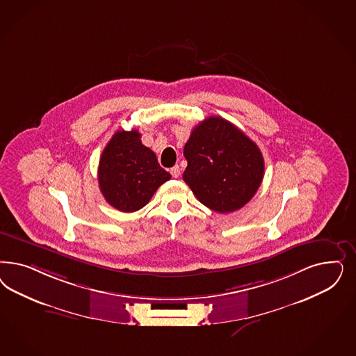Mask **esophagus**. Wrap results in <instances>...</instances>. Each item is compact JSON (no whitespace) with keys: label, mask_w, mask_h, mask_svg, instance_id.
<instances>
[{"label":"esophagus","mask_w":356,"mask_h":356,"mask_svg":"<svg viewBox=\"0 0 356 356\" xmlns=\"http://www.w3.org/2000/svg\"><path fill=\"white\" fill-rule=\"evenodd\" d=\"M170 174H172L174 178H178V177L181 175V169H179V166H178V165L172 166V169H170Z\"/></svg>","instance_id":"obj_1"}]
</instances>
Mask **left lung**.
<instances>
[{"label":"left lung","instance_id":"8db88e82","mask_svg":"<svg viewBox=\"0 0 356 356\" xmlns=\"http://www.w3.org/2000/svg\"><path fill=\"white\" fill-rule=\"evenodd\" d=\"M184 181L197 200L218 213L245 206L262 184L264 156L241 129L209 116L193 129L184 149Z\"/></svg>","mask_w":356,"mask_h":356}]
</instances>
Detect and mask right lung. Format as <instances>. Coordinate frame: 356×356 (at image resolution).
<instances>
[{
	"mask_svg": "<svg viewBox=\"0 0 356 356\" xmlns=\"http://www.w3.org/2000/svg\"><path fill=\"white\" fill-rule=\"evenodd\" d=\"M138 129L118 131L107 143L98 166V184L106 202L122 212L148 204L161 184L172 178Z\"/></svg>",
	"mask_w": 356,
	"mask_h": 356,
	"instance_id": "right-lung-1",
	"label": "right lung"
}]
</instances>
